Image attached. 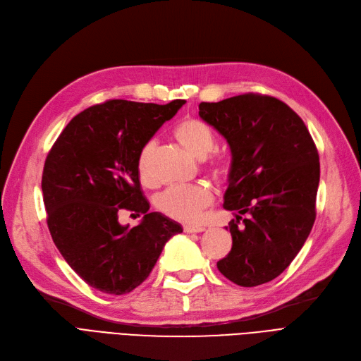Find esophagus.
<instances>
[{"label": "esophagus", "mask_w": 361, "mask_h": 361, "mask_svg": "<svg viewBox=\"0 0 361 361\" xmlns=\"http://www.w3.org/2000/svg\"><path fill=\"white\" fill-rule=\"evenodd\" d=\"M206 228L204 227H194V226H186V227H183V231L185 233H202V231H204Z\"/></svg>", "instance_id": "34e87169"}]
</instances>
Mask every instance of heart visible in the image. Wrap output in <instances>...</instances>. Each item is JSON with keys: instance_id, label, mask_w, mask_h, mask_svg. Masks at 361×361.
Listing matches in <instances>:
<instances>
[{"instance_id": "1", "label": "heart", "mask_w": 361, "mask_h": 361, "mask_svg": "<svg viewBox=\"0 0 361 361\" xmlns=\"http://www.w3.org/2000/svg\"><path fill=\"white\" fill-rule=\"evenodd\" d=\"M175 137L195 158H206L215 149L216 135L207 123L197 118H183L175 128ZM157 151V140H147L137 155V173L143 185L151 186L157 182L152 161ZM231 161L227 157L212 155L207 158L206 170L219 182H227L231 175ZM214 194L203 185H173L155 198V206L161 214L180 222H195L203 210L212 203Z\"/></svg>"}]
</instances>
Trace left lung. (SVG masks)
<instances>
[{"mask_svg":"<svg viewBox=\"0 0 361 361\" xmlns=\"http://www.w3.org/2000/svg\"><path fill=\"white\" fill-rule=\"evenodd\" d=\"M198 110L231 151L224 209L235 212L226 227L233 246L216 266L240 287H257L291 264L312 230L317 146L302 118L275 97L243 94L200 103ZM242 214L248 216L242 220Z\"/></svg>","mask_w":361,"mask_h":361,"instance_id":"8db88e82","label":"left lung"}]
</instances>
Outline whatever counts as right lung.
I'll return each instance as SVG.
<instances>
[{
  "instance_id": "right-lung-1",
  "label": "right lung",
  "mask_w": 361,
  "mask_h": 361,
  "mask_svg": "<svg viewBox=\"0 0 361 361\" xmlns=\"http://www.w3.org/2000/svg\"><path fill=\"white\" fill-rule=\"evenodd\" d=\"M185 100L159 106L109 100L74 116L44 161L42 191L47 227L68 266L92 288L127 294L149 276L180 224L147 212L137 155ZM121 209L143 214L118 222Z\"/></svg>"
}]
</instances>
